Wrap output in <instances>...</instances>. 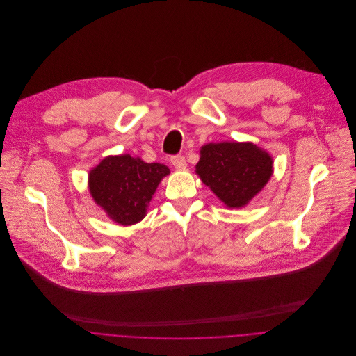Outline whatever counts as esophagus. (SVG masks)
<instances>
[{
    "label": "esophagus",
    "instance_id": "34e87169",
    "mask_svg": "<svg viewBox=\"0 0 356 356\" xmlns=\"http://www.w3.org/2000/svg\"><path fill=\"white\" fill-rule=\"evenodd\" d=\"M171 164L177 170H185L186 168V160L184 156H174L171 157Z\"/></svg>",
    "mask_w": 356,
    "mask_h": 356
}]
</instances>
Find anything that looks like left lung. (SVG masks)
Masks as SVG:
<instances>
[{
	"instance_id": "1",
	"label": "left lung",
	"mask_w": 356,
	"mask_h": 356,
	"mask_svg": "<svg viewBox=\"0 0 356 356\" xmlns=\"http://www.w3.org/2000/svg\"><path fill=\"white\" fill-rule=\"evenodd\" d=\"M195 172L229 209L247 206L273 174L272 156L251 141H222L200 147Z\"/></svg>"
}]
</instances>
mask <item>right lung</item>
I'll return each mask as SVG.
<instances>
[{
  "mask_svg": "<svg viewBox=\"0 0 356 356\" xmlns=\"http://www.w3.org/2000/svg\"><path fill=\"white\" fill-rule=\"evenodd\" d=\"M170 174L160 163L129 154L108 156L88 174V189L105 215L120 226L143 220L159 184Z\"/></svg>",
  "mask_w": 356,
  "mask_h": 356,
  "instance_id": "obj_1",
  "label": "right lung"
}]
</instances>
